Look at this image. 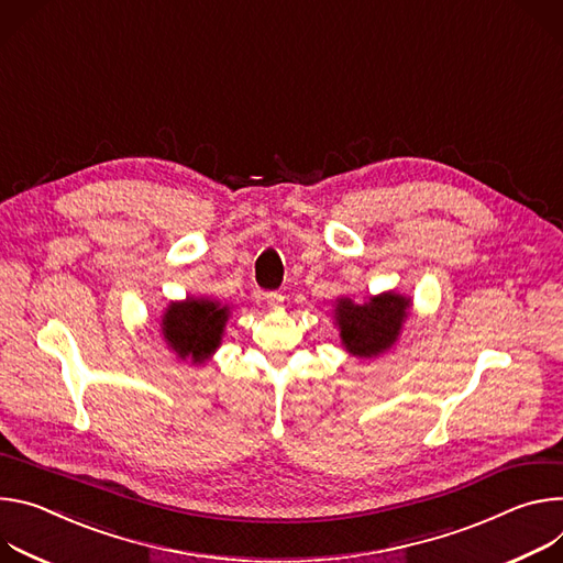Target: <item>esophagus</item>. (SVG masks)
Returning a JSON list of instances; mask_svg holds the SVG:
<instances>
[{
	"label": "esophagus",
	"instance_id": "34e87169",
	"mask_svg": "<svg viewBox=\"0 0 563 563\" xmlns=\"http://www.w3.org/2000/svg\"><path fill=\"white\" fill-rule=\"evenodd\" d=\"M264 299H266V303H268V306H275V308H277V306H282L284 295H282V292H277V290H273V292H266V295H264Z\"/></svg>",
	"mask_w": 563,
	"mask_h": 563
}]
</instances>
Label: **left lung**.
<instances>
[{
  "label": "left lung",
  "instance_id": "8db88e82",
  "mask_svg": "<svg viewBox=\"0 0 563 563\" xmlns=\"http://www.w3.org/2000/svg\"><path fill=\"white\" fill-rule=\"evenodd\" d=\"M411 299L389 290L355 303L351 297H340L335 303V324L344 349L355 357H376L391 349L409 318Z\"/></svg>",
  "mask_w": 563,
  "mask_h": 563
}]
</instances>
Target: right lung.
<instances>
[{
	"mask_svg": "<svg viewBox=\"0 0 563 563\" xmlns=\"http://www.w3.org/2000/svg\"><path fill=\"white\" fill-rule=\"evenodd\" d=\"M230 308L217 299L187 297L172 301L161 318V331L167 346L192 364H203L221 344Z\"/></svg>",
	"mask_w": 563,
	"mask_h": 563,
	"instance_id": "right-lung-1",
	"label": "right lung"
}]
</instances>
